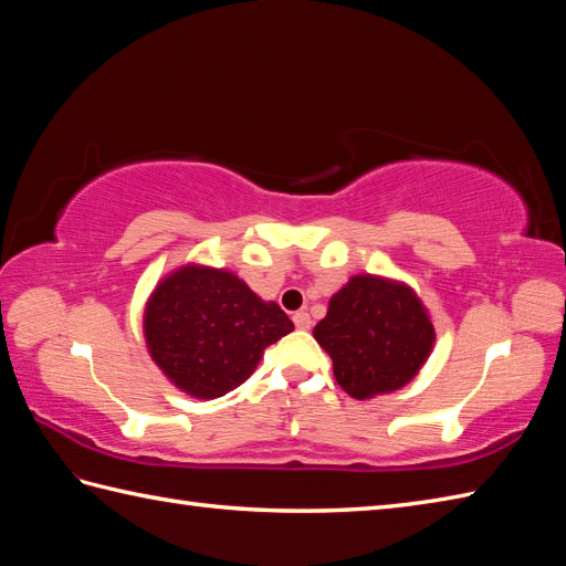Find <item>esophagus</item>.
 I'll use <instances>...</instances> for the list:
<instances>
[{
	"instance_id": "esophagus-1",
	"label": "esophagus",
	"mask_w": 566,
	"mask_h": 566,
	"mask_svg": "<svg viewBox=\"0 0 566 566\" xmlns=\"http://www.w3.org/2000/svg\"><path fill=\"white\" fill-rule=\"evenodd\" d=\"M311 316L306 314V311H298V314H294V326L298 328V331H308L311 328Z\"/></svg>"
}]
</instances>
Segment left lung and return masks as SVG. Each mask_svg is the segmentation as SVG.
I'll return each mask as SVG.
<instances>
[{"instance_id": "obj_1", "label": "left lung", "mask_w": 566, "mask_h": 566, "mask_svg": "<svg viewBox=\"0 0 566 566\" xmlns=\"http://www.w3.org/2000/svg\"><path fill=\"white\" fill-rule=\"evenodd\" d=\"M314 338L333 359V375L357 401L403 389L436 347L430 311L411 284L353 274L331 296Z\"/></svg>"}]
</instances>
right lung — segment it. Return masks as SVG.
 I'll list each match as a JSON object with an SVG mask.
<instances>
[{
	"mask_svg": "<svg viewBox=\"0 0 566 566\" xmlns=\"http://www.w3.org/2000/svg\"><path fill=\"white\" fill-rule=\"evenodd\" d=\"M294 331L231 270L187 262L160 276L143 308V338L165 379L191 399H219L258 369L270 347Z\"/></svg>",
	"mask_w": 566,
	"mask_h": 566,
	"instance_id": "add662e5",
	"label": "right lung"
}]
</instances>
